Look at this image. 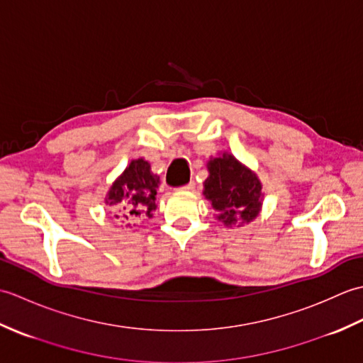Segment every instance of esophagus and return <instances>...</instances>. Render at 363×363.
I'll return each mask as SVG.
<instances>
[{"mask_svg": "<svg viewBox=\"0 0 363 363\" xmlns=\"http://www.w3.org/2000/svg\"><path fill=\"white\" fill-rule=\"evenodd\" d=\"M195 186L196 184L194 182V181H190L187 186H184V187H181V190H187V191H191V190H195Z\"/></svg>", "mask_w": 363, "mask_h": 363, "instance_id": "obj_1", "label": "esophagus"}]
</instances>
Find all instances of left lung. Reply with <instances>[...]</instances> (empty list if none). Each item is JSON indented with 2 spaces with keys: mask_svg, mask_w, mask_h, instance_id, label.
I'll return each instance as SVG.
<instances>
[{
  "mask_svg": "<svg viewBox=\"0 0 363 363\" xmlns=\"http://www.w3.org/2000/svg\"><path fill=\"white\" fill-rule=\"evenodd\" d=\"M209 177L204 181L203 194L218 212L217 218L225 226L237 221L248 225L262 209V184L257 174L240 164L233 154L223 152L207 162Z\"/></svg>",
  "mask_w": 363,
  "mask_h": 363,
  "instance_id": "obj_1",
  "label": "left lung"
}]
</instances>
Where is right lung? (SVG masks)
<instances>
[{"label": "right lung", "instance_id": "right-lung-1", "mask_svg": "<svg viewBox=\"0 0 363 363\" xmlns=\"http://www.w3.org/2000/svg\"><path fill=\"white\" fill-rule=\"evenodd\" d=\"M159 176L151 172L148 160H130L106 195V204L117 206L125 220L152 218V212L157 209L156 195L159 189ZM120 218V215H115Z\"/></svg>", "mask_w": 363, "mask_h": 363}]
</instances>
